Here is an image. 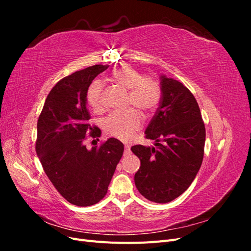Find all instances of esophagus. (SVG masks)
<instances>
[{"mask_svg":"<svg viewBox=\"0 0 251 251\" xmlns=\"http://www.w3.org/2000/svg\"><path fill=\"white\" fill-rule=\"evenodd\" d=\"M131 151V146H128V144H126L125 146V153L128 154Z\"/></svg>","mask_w":251,"mask_h":251,"instance_id":"1","label":"esophagus"}]
</instances>
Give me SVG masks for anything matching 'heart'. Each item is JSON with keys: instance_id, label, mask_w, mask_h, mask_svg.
Wrapping results in <instances>:
<instances>
[{"instance_id": "b5f03b06", "label": "heart", "mask_w": 251, "mask_h": 251, "mask_svg": "<svg viewBox=\"0 0 251 251\" xmlns=\"http://www.w3.org/2000/svg\"><path fill=\"white\" fill-rule=\"evenodd\" d=\"M111 78L118 86L128 90L127 104L134 105L143 114H151L160 100L161 90L159 82L151 76L141 74L130 67L116 68L111 74ZM102 86L100 81H94L87 91V101L95 112L103 110ZM141 116L135 109H128L123 113H114L104 121V132L120 140H130L136 131L141 127Z\"/></svg>"}]
</instances>
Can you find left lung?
Here are the masks:
<instances>
[{
	"label": "left lung",
	"instance_id": "obj_1",
	"mask_svg": "<svg viewBox=\"0 0 251 251\" xmlns=\"http://www.w3.org/2000/svg\"><path fill=\"white\" fill-rule=\"evenodd\" d=\"M160 89V105L144 132L154 147L131 150L140 159L134 177L139 193L168 203L186 191L201 168L205 126L198 102L183 83L161 74Z\"/></svg>",
	"mask_w": 251,
	"mask_h": 251
}]
</instances>
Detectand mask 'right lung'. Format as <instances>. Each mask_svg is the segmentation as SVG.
Returning <instances> with one entry per match:
<instances>
[{
  "mask_svg": "<svg viewBox=\"0 0 251 251\" xmlns=\"http://www.w3.org/2000/svg\"><path fill=\"white\" fill-rule=\"evenodd\" d=\"M109 65H95L76 71L53 87L37 120L36 154L57 192L71 204L90 206L100 202L124 154V143L109 138L100 147L86 148L90 134L101 131L90 126L87 91Z\"/></svg>",
  "mask_w": 251,
  "mask_h": 251,
  "instance_id": "1",
  "label": "right lung"
}]
</instances>
